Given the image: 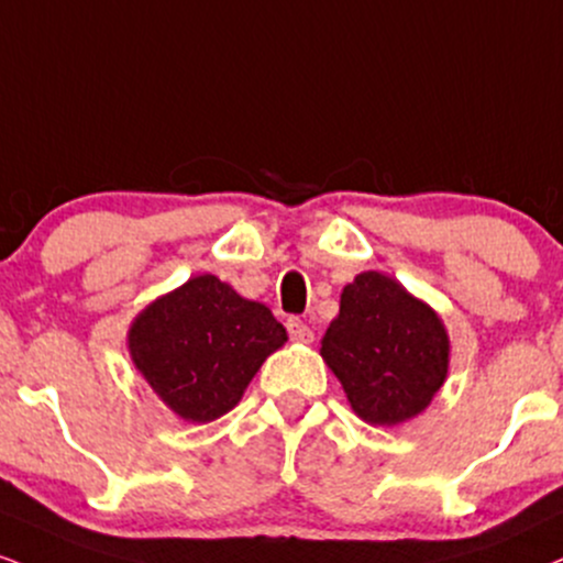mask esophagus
Here are the masks:
<instances>
[{
  "mask_svg": "<svg viewBox=\"0 0 563 563\" xmlns=\"http://www.w3.org/2000/svg\"><path fill=\"white\" fill-rule=\"evenodd\" d=\"M288 333H290V338H294L296 343H311V341H314V333H311V330H309V324L301 322L299 317H290V320H288Z\"/></svg>",
  "mask_w": 563,
  "mask_h": 563,
  "instance_id": "1",
  "label": "esophagus"
}]
</instances>
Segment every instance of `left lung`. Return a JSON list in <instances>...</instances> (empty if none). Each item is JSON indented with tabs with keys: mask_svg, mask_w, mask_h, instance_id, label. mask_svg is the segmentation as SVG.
<instances>
[{
	"mask_svg": "<svg viewBox=\"0 0 563 563\" xmlns=\"http://www.w3.org/2000/svg\"><path fill=\"white\" fill-rule=\"evenodd\" d=\"M320 354L358 419L396 428L422 415L443 388L451 338L428 301L367 269L343 288Z\"/></svg>",
	"mask_w": 563,
	"mask_h": 563,
	"instance_id": "obj_1",
	"label": "left lung"
}]
</instances>
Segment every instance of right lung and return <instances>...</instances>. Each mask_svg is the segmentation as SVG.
<instances>
[{
  "instance_id": "add662e5",
  "label": "right lung",
  "mask_w": 563,
  "mask_h": 563,
  "mask_svg": "<svg viewBox=\"0 0 563 563\" xmlns=\"http://www.w3.org/2000/svg\"><path fill=\"white\" fill-rule=\"evenodd\" d=\"M288 333L260 301L217 275H194L157 296L128 328V354L173 415L207 424L239 406L264 358Z\"/></svg>"
}]
</instances>
